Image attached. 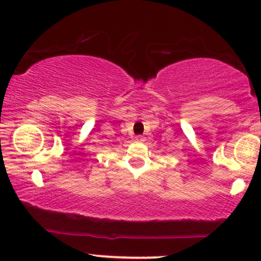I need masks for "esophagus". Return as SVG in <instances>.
<instances>
[{
  "label": "esophagus",
  "instance_id": "1",
  "mask_svg": "<svg viewBox=\"0 0 261 261\" xmlns=\"http://www.w3.org/2000/svg\"><path fill=\"white\" fill-rule=\"evenodd\" d=\"M135 139H136L137 142H143V141H145V139H143L142 136H136Z\"/></svg>",
  "mask_w": 261,
  "mask_h": 261
}]
</instances>
